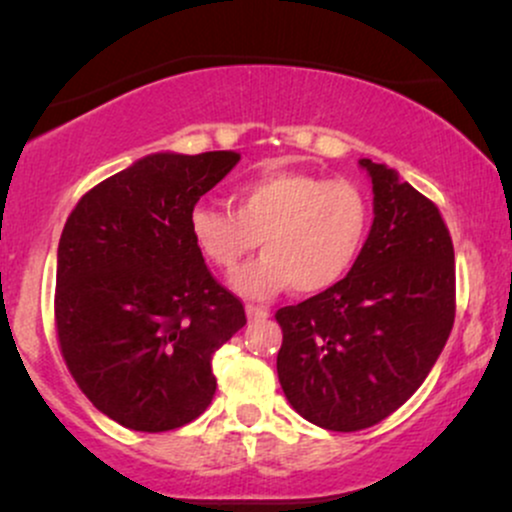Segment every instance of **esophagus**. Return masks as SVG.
<instances>
[{"label":"esophagus","mask_w":512,"mask_h":512,"mask_svg":"<svg viewBox=\"0 0 512 512\" xmlns=\"http://www.w3.org/2000/svg\"><path fill=\"white\" fill-rule=\"evenodd\" d=\"M245 313H248V320H264V317H269V310L260 308V305H245Z\"/></svg>","instance_id":"1"}]
</instances>
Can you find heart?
<instances>
[{
	"label": "heart",
	"instance_id": "heart-1",
	"mask_svg": "<svg viewBox=\"0 0 512 512\" xmlns=\"http://www.w3.org/2000/svg\"><path fill=\"white\" fill-rule=\"evenodd\" d=\"M192 243L221 272H233L260 243L264 255L231 279L233 291L269 298L291 289L330 291L366 250L373 204L361 185L296 170H269L233 192V209L197 204Z\"/></svg>",
	"mask_w": 512,
	"mask_h": 512
}]
</instances>
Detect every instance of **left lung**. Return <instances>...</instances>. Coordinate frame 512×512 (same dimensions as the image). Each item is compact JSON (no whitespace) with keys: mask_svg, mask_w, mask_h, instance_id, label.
<instances>
[{"mask_svg":"<svg viewBox=\"0 0 512 512\" xmlns=\"http://www.w3.org/2000/svg\"><path fill=\"white\" fill-rule=\"evenodd\" d=\"M373 182V226L356 267L330 291L276 310V373L303 419L361 431L419 390L455 322V250L431 199L385 163Z\"/></svg>","mask_w":512,"mask_h":512,"instance_id":"8db88e82","label":"left lung"}]
</instances>
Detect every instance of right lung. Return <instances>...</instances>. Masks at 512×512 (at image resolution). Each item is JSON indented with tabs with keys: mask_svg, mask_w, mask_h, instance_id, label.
Instances as JSON below:
<instances>
[{
	"mask_svg": "<svg viewBox=\"0 0 512 512\" xmlns=\"http://www.w3.org/2000/svg\"><path fill=\"white\" fill-rule=\"evenodd\" d=\"M238 161L236 151L144 156L88 190L64 223L57 339L81 392L120 426L170 431L214 399L211 356L248 320L187 219Z\"/></svg>",
	"mask_w": 512,
	"mask_h": 512,
	"instance_id": "obj_1",
	"label": "right lung"
}]
</instances>
